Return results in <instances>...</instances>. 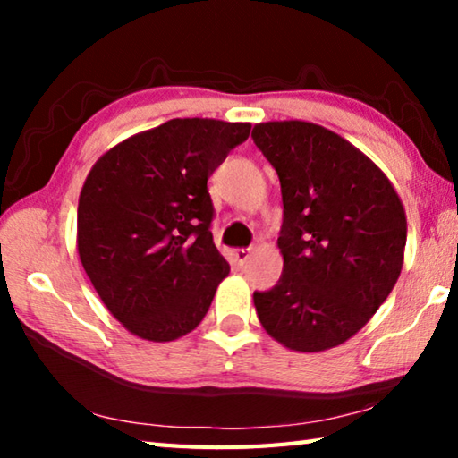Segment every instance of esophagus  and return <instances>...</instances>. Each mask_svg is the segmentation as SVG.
<instances>
[{
	"label": "esophagus",
	"mask_w": 458,
	"mask_h": 458,
	"mask_svg": "<svg viewBox=\"0 0 458 458\" xmlns=\"http://www.w3.org/2000/svg\"><path fill=\"white\" fill-rule=\"evenodd\" d=\"M252 257V248H236L234 250V260L238 265H244V262Z\"/></svg>",
	"instance_id": "1"
}]
</instances>
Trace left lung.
I'll return each instance as SVG.
<instances>
[{
    "mask_svg": "<svg viewBox=\"0 0 458 458\" xmlns=\"http://www.w3.org/2000/svg\"><path fill=\"white\" fill-rule=\"evenodd\" d=\"M252 139L283 191V275L254 293L260 325L293 352L337 347L396 284L406 212L386 174L344 137L309 121H268Z\"/></svg>",
    "mask_w": 458,
    "mask_h": 458,
    "instance_id": "left-lung-1",
    "label": "left lung"
}]
</instances>
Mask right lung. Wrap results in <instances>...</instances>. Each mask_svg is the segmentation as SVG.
<instances>
[{
    "label": "right lung",
    "mask_w": 458,
    "mask_h": 458,
    "mask_svg": "<svg viewBox=\"0 0 458 458\" xmlns=\"http://www.w3.org/2000/svg\"><path fill=\"white\" fill-rule=\"evenodd\" d=\"M250 123L172 119L117 143L84 180L76 248L100 301L147 341L198 327L230 267L210 232L208 177Z\"/></svg>",
    "instance_id": "right-lung-1"
}]
</instances>
